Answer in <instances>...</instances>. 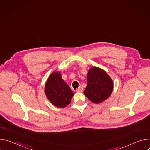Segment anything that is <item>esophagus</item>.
Segmentation results:
<instances>
[{
	"mask_svg": "<svg viewBox=\"0 0 150 150\" xmlns=\"http://www.w3.org/2000/svg\"><path fill=\"white\" fill-rule=\"evenodd\" d=\"M83 89L82 87H78V88L76 90V92H83Z\"/></svg>",
	"mask_w": 150,
	"mask_h": 150,
	"instance_id": "34e87169",
	"label": "esophagus"
}]
</instances>
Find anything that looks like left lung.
Instances as JSON below:
<instances>
[{
	"mask_svg": "<svg viewBox=\"0 0 150 150\" xmlns=\"http://www.w3.org/2000/svg\"><path fill=\"white\" fill-rule=\"evenodd\" d=\"M113 90V82L102 69L92 67L87 74V86L83 92L91 102L100 103L108 99Z\"/></svg>",
	"mask_w": 150,
	"mask_h": 150,
	"instance_id": "8db88e82",
	"label": "left lung"
}]
</instances>
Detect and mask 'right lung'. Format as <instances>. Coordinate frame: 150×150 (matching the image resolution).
Wrapping results in <instances>:
<instances>
[{"label": "right lung", "mask_w": 150, "mask_h": 150, "mask_svg": "<svg viewBox=\"0 0 150 150\" xmlns=\"http://www.w3.org/2000/svg\"><path fill=\"white\" fill-rule=\"evenodd\" d=\"M45 92L48 100L56 107L63 108L71 101L74 93L64 81L59 72H53L47 79Z\"/></svg>", "instance_id": "1"}]
</instances>
